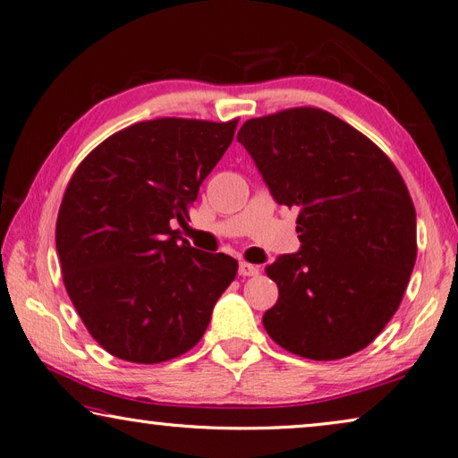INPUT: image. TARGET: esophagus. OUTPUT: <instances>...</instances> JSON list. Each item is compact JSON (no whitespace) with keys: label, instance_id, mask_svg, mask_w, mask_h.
<instances>
[{"label":"esophagus","instance_id":"34e87169","mask_svg":"<svg viewBox=\"0 0 458 458\" xmlns=\"http://www.w3.org/2000/svg\"><path fill=\"white\" fill-rule=\"evenodd\" d=\"M238 273L242 275V277H253V275H258V273H259V267H258V265H251V263H248V261H240Z\"/></svg>","mask_w":458,"mask_h":458}]
</instances>
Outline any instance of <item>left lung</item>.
I'll return each instance as SVG.
<instances>
[{"label":"left lung","mask_w":458,"mask_h":458,"mask_svg":"<svg viewBox=\"0 0 458 458\" xmlns=\"http://www.w3.org/2000/svg\"><path fill=\"white\" fill-rule=\"evenodd\" d=\"M238 142L279 205L299 208V253L265 273L275 344L314 360L365 349L396 314L416 263V208L396 165L335 114L294 107L243 123Z\"/></svg>","instance_id":"obj_1"}]
</instances>
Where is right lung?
<instances>
[{
	"label": "right lung",
	"mask_w": 458,
	"mask_h": 458,
	"mask_svg": "<svg viewBox=\"0 0 458 458\" xmlns=\"http://www.w3.org/2000/svg\"><path fill=\"white\" fill-rule=\"evenodd\" d=\"M238 119L142 121L114 132L76 167L56 220L64 286L107 353L154 365L187 353L238 261L179 236L189 205L225 156Z\"/></svg>",
	"instance_id": "obj_1"
}]
</instances>
